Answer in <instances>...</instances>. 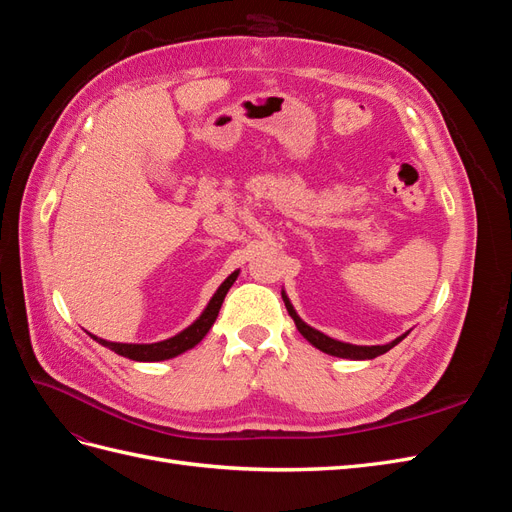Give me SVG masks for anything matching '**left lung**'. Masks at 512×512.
I'll return each mask as SVG.
<instances>
[{
	"mask_svg": "<svg viewBox=\"0 0 512 512\" xmlns=\"http://www.w3.org/2000/svg\"><path fill=\"white\" fill-rule=\"evenodd\" d=\"M282 299H284V303H286L288 314L292 316L294 324H297L299 333L307 339V342L312 344V346H316L318 350L331 354V356H339V359H352V361L376 359V356H380V354H384V352H389L393 346H397V344L401 342V339H404V337L408 335V333L399 335L397 339H393V342L386 344V346H352V344H344V342H337V339H333V337H329V335H324V333L312 329V327H309V324H305V322L299 318V314L294 312V307H292V303L288 301L284 290H282Z\"/></svg>",
	"mask_w": 512,
	"mask_h": 512,
	"instance_id": "1",
	"label": "left lung"
}]
</instances>
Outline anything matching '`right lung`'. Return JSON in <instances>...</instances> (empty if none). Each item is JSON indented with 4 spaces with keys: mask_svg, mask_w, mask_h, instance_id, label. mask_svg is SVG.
Returning <instances> with one entry per match:
<instances>
[{
    "mask_svg": "<svg viewBox=\"0 0 512 512\" xmlns=\"http://www.w3.org/2000/svg\"><path fill=\"white\" fill-rule=\"evenodd\" d=\"M239 271L230 273L224 284L218 288V292L213 294L209 305L205 307V312L200 314L188 329H183L181 333H177L175 337H168L164 339V342H156V344H119V342H106V339H100L96 335H91L96 339L98 344H102L104 348L113 350L121 356H126V359H132V361H143V363H153V361H166V359H173V356H179L181 352L194 348L200 339H203L209 329L213 327L215 318H218L220 314V307L224 303V297L226 292L230 290V286L235 284Z\"/></svg>",
    "mask_w": 512,
    "mask_h": 512,
    "instance_id": "obj_1",
    "label": "right lung"
}]
</instances>
